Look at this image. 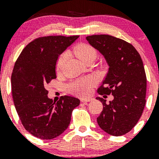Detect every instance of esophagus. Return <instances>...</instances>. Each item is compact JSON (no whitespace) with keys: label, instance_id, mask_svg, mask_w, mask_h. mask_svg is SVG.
<instances>
[{"label":"esophagus","instance_id":"obj_1","mask_svg":"<svg viewBox=\"0 0 159 159\" xmlns=\"http://www.w3.org/2000/svg\"><path fill=\"white\" fill-rule=\"evenodd\" d=\"M93 100V98H81V102H91Z\"/></svg>","mask_w":159,"mask_h":159}]
</instances>
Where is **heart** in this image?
<instances>
[{"label": "heart", "mask_w": 159, "mask_h": 159, "mask_svg": "<svg viewBox=\"0 0 159 159\" xmlns=\"http://www.w3.org/2000/svg\"><path fill=\"white\" fill-rule=\"evenodd\" d=\"M73 52L81 61L84 63L90 57H96V50L90 45L87 43H80L73 48ZM67 53H63L58 57L56 63L57 71H60L63 67L67 58ZM96 84L94 78H84L76 80L69 84L68 89L71 92L79 96L88 95L92 90L93 87Z\"/></svg>", "instance_id": "1"}]
</instances>
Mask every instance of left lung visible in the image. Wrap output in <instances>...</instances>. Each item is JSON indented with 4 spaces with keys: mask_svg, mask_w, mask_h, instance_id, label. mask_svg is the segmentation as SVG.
I'll use <instances>...</instances> for the list:
<instances>
[{
    "mask_svg": "<svg viewBox=\"0 0 159 159\" xmlns=\"http://www.w3.org/2000/svg\"><path fill=\"white\" fill-rule=\"evenodd\" d=\"M86 39L105 57L109 66L98 93L114 96L109 103L96 98L103 105L97 123L111 135H123L134 127L145 107L147 76L143 61L135 48L123 39L105 34Z\"/></svg>",
    "mask_w": 159,
    "mask_h": 159,
    "instance_id": "8db88e82",
    "label": "left lung"
}]
</instances>
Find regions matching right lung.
Returning <instances> with one entry per match:
<instances>
[{
  "label": "right lung",
  "mask_w": 159,
  "mask_h": 159,
  "mask_svg": "<svg viewBox=\"0 0 159 159\" xmlns=\"http://www.w3.org/2000/svg\"><path fill=\"white\" fill-rule=\"evenodd\" d=\"M79 36L39 37L26 45L14 65L12 94L23 126L32 135L51 140L69 126L80 100L63 96L57 102L48 97L47 84L56 78L58 57Z\"/></svg>",
  "instance_id": "obj_1"
}]
</instances>
